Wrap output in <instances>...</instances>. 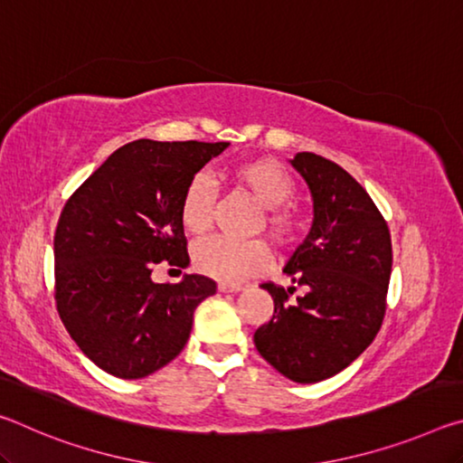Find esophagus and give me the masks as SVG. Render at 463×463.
I'll return each instance as SVG.
<instances>
[{
    "label": "esophagus",
    "mask_w": 463,
    "mask_h": 463,
    "mask_svg": "<svg viewBox=\"0 0 463 463\" xmlns=\"http://www.w3.org/2000/svg\"><path fill=\"white\" fill-rule=\"evenodd\" d=\"M218 289L224 294H232V292H241L242 286L241 284H231V281H218Z\"/></svg>",
    "instance_id": "obj_1"
}]
</instances>
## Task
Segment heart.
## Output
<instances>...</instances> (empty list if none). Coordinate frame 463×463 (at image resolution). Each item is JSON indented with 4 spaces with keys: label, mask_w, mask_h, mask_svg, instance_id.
I'll use <instances>...</instances> for the list:
<instances>
[{
    "label": "heart",
    "mask_w": 463,
    "mask_h": 463,
    "mask_svg": "<svg viewBox=\"0 0 463 463\" xmlns=\"http://www.w3.org/2000/svg\"><path fill=\"white\" fill-rule=\"evenodd\" d=\"M232 184L263 208V224L279 245H292L302 232V216L288 200L294 195V182L278 161L260 156L242 161L231 169ZM216 192L206 177L195 175L185 185L179 202V218L187 232L203 234L214 221ZM271 263V250L261 241L237 242L206 239L194 249V265L203 276L221 281H242L260 276Z\"/></svg>",
    "instance_id": "b5f03b06"
}]
</instances>
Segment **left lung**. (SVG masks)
<instances>
[{
    "label": "left lung",
    "mask_w": 463,
    "mask_h": 463,
    "mask_svg": "<svg viewBox=\"0 0 463 463\" xmlns=\"http://www.w3.org/2000/svg\"><path fill=\"white\" fill-rule=\"evenodd\" d=\"M315 200L310 234L284 271L295 286L265 281L273 317L257 328L255 347L286 378L315 383L345 370L378 335L388 307L392 241L386 218L362 185L335 161L298 153Z\"/></svg>",
    "instance_id": "1"
}]
</instances>
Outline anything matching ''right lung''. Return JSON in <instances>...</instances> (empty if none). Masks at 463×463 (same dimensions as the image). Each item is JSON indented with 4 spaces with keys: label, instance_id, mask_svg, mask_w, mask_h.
Masks as SVG:
<instances>
[{
    "label": "right lung",
    "instance_id": "1",
    "mask_svg": "<svg viewBox=\"0 0 463 463\" xmlns=\"http://www.w3.org/2000/svg\"><path fill=\"white\" fill-rule=\"evenodd\" d=\"M229 143L140 138L114 151L69 195L54 231V302L62 325L101 370L138 380L182 354L194 310L216 281L155 284V265L190 263L179 202Z\"/></svg>",
    "mask_w": 463,
    "mask_h": 463
}]
</instances>
